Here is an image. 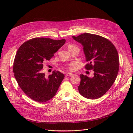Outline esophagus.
Segmentation results:
<instances>
[{"instance_id": "1", "label": "esophagus", "mask_w": 133, "mask_h": 133, "mask_svg": "<svg viewBox=\"0 0 133 133\" xmlns=\"http://www.w3.org/2000/svg\"><path fill=\"white\" fill-rule=\"evenodd\" d=\"M73 74H72V73H67L66 74V76H72V75H73Z\"/></svg>"}]
</instances>
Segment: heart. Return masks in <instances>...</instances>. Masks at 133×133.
<instances>
[{
  "instance_id": "1",
  "label": "heart",
  "mask_w": 133,
  "mask_h": 133,
  "mask_svg": "<svg viewBox=\"0 0 133 133\" xmlns=\"http://www.w3.org/2000/svg\"><path fill=\"white\" fill-rule=\"evenodd\" d=\"M75 47V46H73V45H69L68 47V49H69V48H73V47ZM75 67H76V64H75V63H72V64H71L70 65H69L67 67V68L68 69V70H69V71H73V70H74V69L75 68Z\"/></svg>"
}]
</instances>
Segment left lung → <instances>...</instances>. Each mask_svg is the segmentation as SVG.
<instances>
[{
	"label": "left lung",
	"instance_id": "1",
	"mask_svg": "<svg viewBox=\"0 0 133 133\" xmlns=\"http://www.w3.org/2000/svg\"><path fill=\"white\" fill-rule=\"evenodd\" d=\"M72 38L83 46L88 62L85 68L94 72L93 78L80 75L79 92L86 98L98 99L110 89L116 78L119 68L117 51L111 41L98 35L86 33Z\"/></svg>",
	"mask_w": 133,
	"mask_h": 133
}]
</instances>
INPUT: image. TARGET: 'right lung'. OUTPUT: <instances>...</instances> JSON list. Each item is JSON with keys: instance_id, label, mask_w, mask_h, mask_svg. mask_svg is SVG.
Wrapping results in <instances>:
<instances>
[{"instance_id": "right-lung-1", "label": "right lung", "mask_w": 133, "mask_h": 133, "mask_svg": "<svg viewBox=\"0 0 133 133\" xmlns=\"http://www.w3.org/2000/svg\"><path fill=\"white\" fill-rule=\"evenodd\" d=\"M65 42V39L35 38L18 50L13 66L15 77L23 91L34 101L46 102L57 92L64 74L54 71L46 77L42 69L45 61L50 60Z\"/></svg>"}]
</instances>
